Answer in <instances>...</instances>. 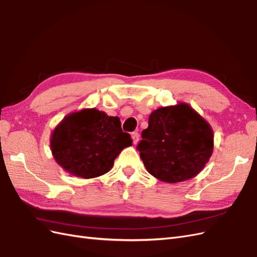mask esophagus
<instances>
[{
  "label": "esophagus",
  "instance_id": "34e87169",
  "mask_svg": "<svg viewBox=\"0 0 257 257\" xmlns=\"http://www.w3.org/2000/svg\"><path fill=\"white\" fill-rule=\"evenodd\" d=\"M131 137H132V141H134V144H138V142H139V134H138V132H132Z\"/></svg>",
  "mask_w": 257,
  "mask_h": 257
}]
</instances>
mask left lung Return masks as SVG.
Returning <instances> with one entry per match:
<instances>
[{"mask_svg":"<svg viewBox=\"0 0 257 257\" xmlns=\"http://www.w3.org/2000/svg\"><path fill=\"white\" fill-rule=\"evenodd\" d=\"M141 136L137 148L146 170L169 184L196 176L212 155L213 131L187 103L155 110Z\"/></svg>","mask_w":257,"mask_h":257,"instance_id":"1","label":"left lung"}]
</instances>
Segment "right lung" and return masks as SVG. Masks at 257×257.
<instances>
[{
  "instance_id": "1",
  "label": "right lung",
  "mask_w": 257,
  "mask_h": 257,
  "mask_svg": "<svg viewBox=\"0 0 257 257\" xmlns=\"http://www.w3.org/2000/svg\"><path fill=\"white\" fill-rule=\"evenodd\" d=\"M132 145L120 119L97 109H83L65 116L52 132L55 161L71 175L94 178L109 172L116 157Z\"/></svg>"
}]
</instances>
